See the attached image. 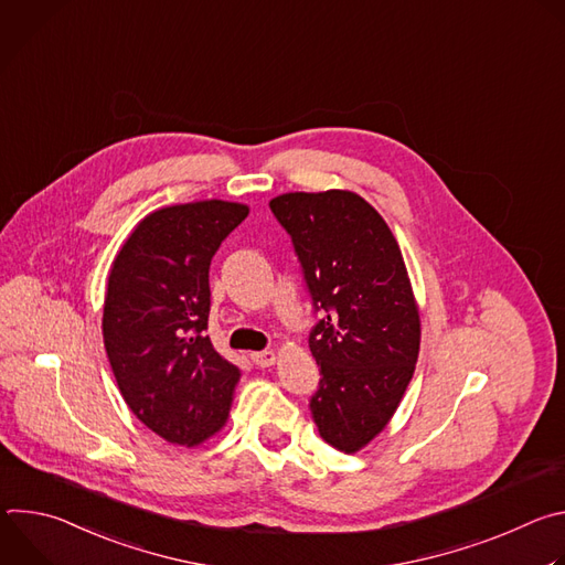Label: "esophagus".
<instances>
[{"mask_svg":"<svg viewBox=\"0 0 565 565\" xmlns=\"http://www.w3.org/2000/svg\"><path fill=\"white\" fill-rule=\"evenodd\" d=\"M250 358H253V362L257 366H273L277 362V353L275 351H259V353H253Z\"/></svg>","mask_w":565,"mask_h":565,"instance_id":"1","label":"esophagus"}]
</instances>
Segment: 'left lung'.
I'll return each mask as SVG.
<instances>
[{"label":"left lung","instance_id":"1","mask_svg":"<svg viewBox=\"0 0 565 565\" xmlns=\"http://www.w3.org/2000/svg\"><path fill=\"white\" fill-rule=\"evenodd\" d=\"M270 210L324 310L308 340L321 369L312 418L331 447L358 454L391 423L420 353L405 259L380 212L351 190L286 192Z\"/></svg>","mask_w":565,"mask_h":565}]
</instances>
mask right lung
<instances>
[{
  "label": "right lung",
  "instance_id": "add662e5",
  "mask_svg": "<svg viewBox=\"0 0 565 565\" xmlns=\"http://www.w3.org/2000/svg\"><path fill=\"white\" fill-rule=\"evenodd\" d=\"M205 199L149 212L118 250L105 290L103 338L134 416L172 445L199 447L230 418L236 364L205 335L210 262L248 216Z\"/></svg>",
  "mask_w": 565,
  "mask_h": 565
}]
</instances>
